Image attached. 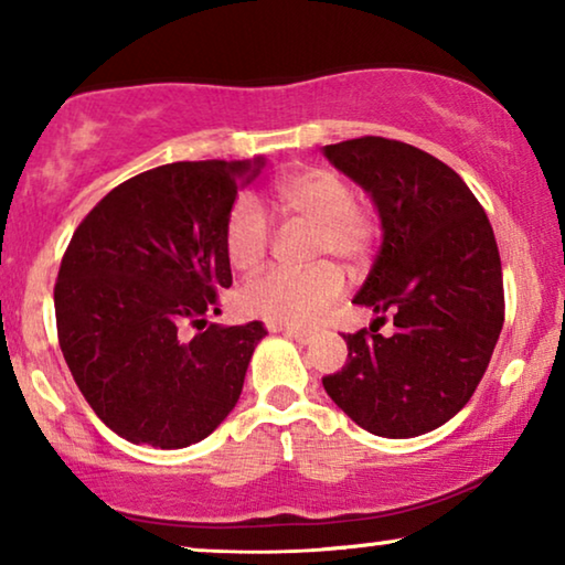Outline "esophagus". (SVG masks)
I'll return each instance as SVG.
<instances>
[{"label": "esophagus", "instance_id": "1", "mask_svg": "<svg viewBox=\"0 0 565 565\" xmlns=\"http://www.w3.org/2000/svg\"><path fill=\"white\" fill-rule=\"evenodd\" d=\"M274 332H284L286 338H291L294 343H299V345H309L315 340V335L312 332H307V330H294V328H274Z\"/></svg>", "mask_w": 565, "mask_h": 565}]
</instances>
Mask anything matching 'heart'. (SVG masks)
<instances>
[{"instance_id": "heart-1", "label": "heart", "mask_w": 565, "mask_h": 565, "mask_svg": "<svg viewBox=\"0 0 565 565\" xmlns=\"http://www.w3.org/2000/svg\"><path fill=\"white\" fill-rule=\"evenodd\" d=\"M281 212L312 227L309 258H340L348 266L361 264L376 241V217L369 206L353 200L343 177L328 169L286 173L274 186ZM225 256L237 271H250L266 258L271 245V220L253 196H237L230 204L222 230ZM345 279L330 260L307 268H271L243 284L237 301L243 312L276 324L309 328L335 305Z\"/></svg>"}]
</instances>
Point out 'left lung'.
Instances as JSON below:
<instances>
[{"label": "left lung", "mask_w": 565, "mask_h": 565, "mask_svg": "<svg viewBox=\"0 0 565 565\" xmlns=\"http://www.w3.org/2000/svg\"><path fill=\"white\" fill-rule=\"evenodd\" d=\"M322 150L369 192L384 233L353 299L379 317L343 335L348 361L322 386L363 430L417 438L466 407L494 353L504 324L494 230L466 181L425 150L376 135ZM386 313L392 337L375 328Z\"/></svg>", "instance_id": "obj_1"}]
</instances>
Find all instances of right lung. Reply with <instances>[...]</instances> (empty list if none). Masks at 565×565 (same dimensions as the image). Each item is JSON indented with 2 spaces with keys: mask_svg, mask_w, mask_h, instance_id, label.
<instances>
[{
  "mask_svg": "<svg viewBox=\"0 0 565 565\" xmlns=\"http://www.w3.org/2000/svg\"><path fill=\"white\" fill-rule=\"evenodd\" d=\"M253 161H179L115 186L82 220L53 289L63 359L109 430L173 450L200 443L241 399L260 322L222 328L233 286L222 230ZM184 327H196L186 341Z\"/></svg>",
  "mask_w": 565,
  "mask_h": 565,
  "instance_id": "add662e5",
  "label": "right lung"
}]
</instances>
